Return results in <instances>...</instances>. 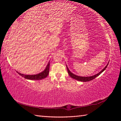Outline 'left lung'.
<instances>
[{
    "label": "left lung",
    "mask_w": 121,
    "mask_h": 121,
    "mask_svg": "<svg viewBox=\"0 0 121 121\" xmlns=\"http://www.w3.org/2000/svg\"><path fill=\"white\" fill-rule=\"evenodd\" d=\"M108 65H108H106V67H105L101 72H100L99 73H98V74H96V75H95L94 76H89V77H82V76H78V75H75V74H74L72 73L71 72L70 70H69V69L67 67V66H66V68H67L68 74H69V75L70 76V77H71V78H72L75 79H76V80L79 81H81V82H88V81L92 80V79H94L96 78V77H97L98 76H99L100 74L102 72H104L105 70V69L107 68Z\"/></svg>",
    "instance_id": "obj_1"
}]
</instances>
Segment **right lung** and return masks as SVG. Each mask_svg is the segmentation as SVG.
<instances>
[{"instance_id": "right-lung-1", "label": "right lung", "mask_w": 121, "mask_h": 121, "mask_svg": "<svg viewBox=\"0 0 121 121\" xmlns=\"http://www.w3.org/2000/svg\"><path fill=\"white\" fill-rule=\"evenodd\" d=\"M49 65L50 62H49L47 66H46L45 70L42 72L36 74V75H24V74L20 73L17 72L19 75L24 77L25 78L30 79V80H39V79H42L43 78H46L48 75L49 72Z\"/></svg>"}]
</instances>
